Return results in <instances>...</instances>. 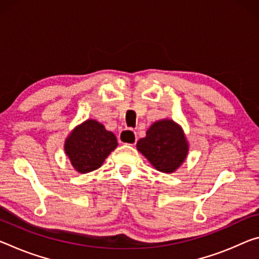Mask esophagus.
Returning <instances> with one entry per match:
<instances>
[{
    "mask_svg": "<svg viewBox=\"0 0 259 259\" xmlns=\"http://www.w3.org/2000/svg\"><path fill=\"white\" fill-rule=\"evenodd\" d=\"M118 141H120V143H122V144L135 145L137 142V135L131 129L123 130L120 134V136H118Z\"/></svg>",
    "mask_w": 259,
    "mask_h": 259,
    "instance_id": "1",
    "label": "esophagus"
}]
</instances>
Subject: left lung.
<instances>
[{
  "mask_svg": "<svg viewBox=\"0 0 259 259\" xmlns=\"http://www.w3.org/2000/svg\"><path fill=\"white\" fill-rule=\"evenodd\" d=\"M137 150L157 170L173 173L186 160L189 144L178 123L160 120L154 122L146 131V136L137 142Z\"/></svg>",
  "mask_w": 259,
  "mask_h": 259,
  "instance_id": "left-lung-1",
  "label": "left lung"
}]
</instances>
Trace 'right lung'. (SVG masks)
Returning <instances> with one entry per match:
<instances>
[{
    "label": "right lung",
    "mask_w": 259,
    "mask_h": 259,
    "mask_svg": "<svg viewBox=\"0 0 259 259\" xmlns=\"http://www.w3.org/2000/svg\"><path fill=\"white\" fill-rule=\"evenodd\" d=\"M116 146L117 139L112 131L96 120H86L65 139L64 151L75 170L86 174L98 169Z\"/></svg>",
    "instance_id": "right-lung-1"
}]
</instances>
